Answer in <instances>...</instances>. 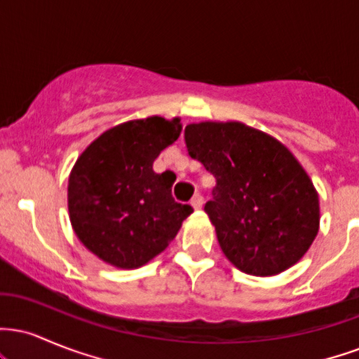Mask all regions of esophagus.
<instances>
[{"label":"esophagus","mask_w":359,"mask_h":359,"mask_svg":"<svg viewBox=\"0 0 359 359\" xmlns=\"http://www.w3.org/2000/svg\"><path fill=\"white\" fill-rule=\"evenodd\" d=\"M191 204H192L194 209H201V208H203V204H204V197L201 196V194H196V196H194L191 199Z\"/></svg>","instance_id":"1"}]
</instances>
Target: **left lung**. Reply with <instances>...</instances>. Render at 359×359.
Here are the masks:
<instances>
[{"instance_id":"1","label":"left lung","mask_w":359,"mask_h":359,"mask_svg":"<svg viewBox=\"0 0 359 359\" xmlns=\"http://www.w3.org/2000/svg\"><path fill=\"white\" fill-rule=\"evenodd\" d=\"M192 158L216 177L204 205L222 253L236 269L270 277L306 255L319 231V196L278 140L243 123H194Z\"/></svg>"}]
</instances>
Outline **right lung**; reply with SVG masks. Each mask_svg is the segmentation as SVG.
I'll list each match as a JSON object with an SVG mask.
<instances>
[{
  "label": "right lung",
  "mask_w": 359,
  "mask_h": 359,
  "mask_svg": "<svg viewBox=\"0 0 359 359\" xmlns=\"http://www.w3.org/2000/svg\"><path fill=\"white\" fill-rule=\"evenodd\" d=\"M180 119L123 123L82 151L69 177V214L77 238L102 262L138 269L162 253L194 209L175 203L174 179L155 174L160 151L179 138Z\"/></svg>",
  "instance_id": "add662e5"
}]
</instances>
